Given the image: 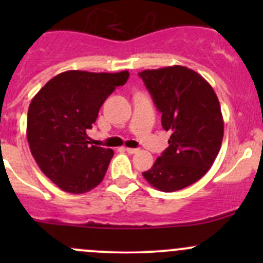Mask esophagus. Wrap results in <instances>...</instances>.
Returning <instances> with one entry per match:
<instances>
[{
	"mask_svg": "<svg viewBox=\"0 0 263 263\" xmlns=\"http://www.w3.org/2000/svg\"><path fill=\"white\" fill-rule=\"evenodd\" d=\"M126 151L128 154H136V153H139V148H132V147H127L126 148Z\"/></svg>",
	"mask_w": 263,
	"mask_h": 263,
	"instance_id": "esophagus-1",
	"label": "esophagus"
}]
</instances>
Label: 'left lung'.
I'll return each mask as SVG.
<instances>
[{
  "mask_svg": "<svg viewBox=\"0 0 263 263\" xmlns=\"http://www.w3.org/2000/svg\"><path fill=\"white\" fill-rule=\"evenodd\" d=\"M171 131L169 146L142 176L156 190L174 192L202 178L216 159L224 136L220 103L197 72L171 66L139 73Z\"/></svg>",
  "mask_w": 263,
  "mask_h": 263,
  "instance_id": "left-lung-1",
  "label": "left lung"
}]
</instances>
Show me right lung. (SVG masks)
<instances>
[{"label": "right lung", "mask_w": 263, "mask_h": 263, "mask_svg": "<svg viewBox=\"0 0 263 263\" xmlns=\"http://www.w3.org/2000/svg\"><path fill=\"white\" fill-rule=\"evenodd\" d=\"M128 78V71H66L50 79L31 100L26 123L31 155L65 192L85 193L104 178L115 151L89 145L86 131L105 99Z\"/></svg>", "instance_id": "obj_1"}]
</instances>
